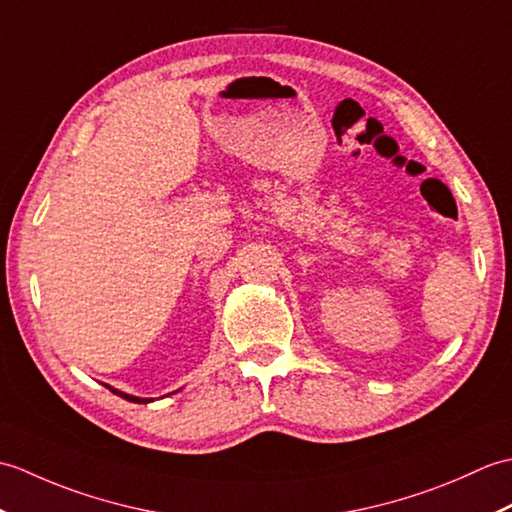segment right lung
Wrapping results in <instances>:
<instances>
[{
	"label": "right lung",
	"mask_w": 512,
	"mask_h": 512,
	"mask_svg": "<svg viewBox=\"0 0 512 512\" xmlns=\"http://www.w3.org/2000/svg\"><path fill=\"white\" fill-rule=\"evenodd\" d=\"M110 391H114L116 396H121V398H125V400H132V402H151L149 398H136V396H129V394H123V391H118V389H112L110 387Z\"/></svg>",
	"instance_id": "1"
}]
</instances>
